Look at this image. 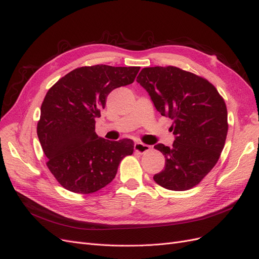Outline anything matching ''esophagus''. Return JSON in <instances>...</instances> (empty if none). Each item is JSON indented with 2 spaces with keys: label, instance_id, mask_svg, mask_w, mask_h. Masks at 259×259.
Here are the masks:
<instances>
[{
  "label": "esophagus",
  "instance_id": "34e87169",
  "mask_svg": "<svg viewBox=\"0 0 259 259\" xmlns=\"http://www.w3.org/2000/svg\"><path fill=\"white\" fill-rule=\"evenodd\" d=\"M149 149V146L146 145V144H143V143H139V142H137V143H135V151L137 153H140V154H143L145 152H147Z\"/></svg>",
  "mask_w": 259,
  "mask_h": 259
}]
</instances>
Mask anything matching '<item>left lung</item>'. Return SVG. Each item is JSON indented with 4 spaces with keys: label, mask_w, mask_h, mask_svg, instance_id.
I'll list each match as a JSON object with an SVG mask.
<instances>
[{
    "label": "left lung",
    "mask_w": 259,
    "mask_h": 259,
    "mask_svg": "<svg viewBox=\"0 0 259 259\" xmlns=\"http://www.w3.org/2000/svg\"><path fill=\"white\" fill-rule=\"evenodd\" d=\"M137 81L156 110L173 120L172 147L155 145L165 165L154 181L170 190L193 188L214 168L224 148L228 131L224 99L211 82L175 66L144 68Z\"/></svg>",
    "instance_id": "left-lung-1"
}]
</instances>
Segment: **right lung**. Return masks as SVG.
Instances as JSON below:
<instances>
[{
	"label": "right lung",
	"instance_id": "obj_1",
	"mask_svg": "<svg viewBox=\"0 0 259 259\" xmlns=\"http://www.w3.org/2000/svg\"><path fill=\"white\" fill-rule=\"evenodd\" d=\"M140 66L98 64L75 69L48 90L37 137L47 166L65 189L91 194L114 180L133 141H108L96 133V118L112 90L132 84Z\"/></svg>",
	"mask_w": 259,
	"mask_h": 259
}]
</instances>
